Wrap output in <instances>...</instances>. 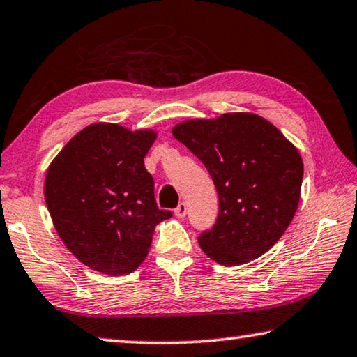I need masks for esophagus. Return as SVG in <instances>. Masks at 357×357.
<instances>
[{"label":"esophagus","mask_w":357,"mask_h":357,"mask_svg":"<svg viewBox=\"0 0 357 357\" xmlns=\"http://www.w3.org/2000/svg\"><path fill=\"white\" fill-rule=\"evenodd\" d=\"M186 212H188V208H186V204L185 202H180L178 206H177V208L174 210L175 217H177V218H185L186 217Z\"/></svg>","instance_id":"esophagus-1"}]
</instances>
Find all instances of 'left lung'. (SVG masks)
<instances>
[{
  "instance_id": "obj_1",
  "label": "left lung",
  "mask_w": 357,
  "mask_h": 357,
  "mask_svg": "<svg viewBox=\"0 0 357 357\" xmlns=\"http://www.w3.org/2000/svg\"><path fill=\"white\" fill-rule=\"evenodd\" d=\"M174 137L207 167L220 212L197 242L221 266H241L275 245L299 206L303 162L271 121L250 112L186 120Z\"/></svg>"
}]
</instances>
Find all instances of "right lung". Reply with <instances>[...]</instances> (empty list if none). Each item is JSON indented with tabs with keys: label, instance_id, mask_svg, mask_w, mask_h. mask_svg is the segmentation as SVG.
Returning a JSON list of instances; mask_svg holds the SVG:
<instances>
[{
	"label": "right lung",
	"instance_id": "obj_1",
	"mask_svg": "<svg viewBox=\"0 0 357 357\" xmlns=\"http://www.w3.org/2000/svg\"><path fill=\"white\" fill-rule=\"evenodd\" d=\"M153 130L93 123L47 169L44 196L58 236L82 264L125 275L147 258L155 226L172 217L155 201L144 158Z\"/></svg>",
	"mask_w": 357,
	"mask_h": 357
}]
</instances>
